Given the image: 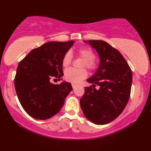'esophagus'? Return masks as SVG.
Wrapping results in <instances>:
<instances>
[{
    "mask_svg": "<svg viewBox=\"0 0 151 151\" xmlns=\"http://www.w3.org/2000/svg\"><path fill=\"white\" fill-rule=\"evenodd\" d=\"M72 86H73V88H75L77 86V85H76V84H75V83H72Z\"/></svg>",
    "mask_w": 151,
    "mask_h": 151,
    "instance_id": "34e87169",
    "label": "esophagus"
}]
</instances>
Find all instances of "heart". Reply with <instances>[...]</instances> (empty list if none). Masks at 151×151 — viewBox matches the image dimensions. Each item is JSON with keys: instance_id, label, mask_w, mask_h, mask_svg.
<instances>
[{"instance_id": "1", "label": "heart", "mask_w": 151, "mask_h": 151, "mask_svg": "<svg viewBox=\"0 0 151 151\" xmlns=\"http://www.w3.org/2000/svg\"><path fill=\"white\" fill-rule=\"evenodd\" d=\"M78 57L83 59L81 68H87L90 71H95L98 68V63L95 60V53L93 50L88 46H83L77 50ZM73 55L67 52L62 59V65L66 68L71 64ZM88 76V72L86 69L69 68L65 72V79L73 83H78Z\"/></svg>"}]
</instances>
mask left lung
I'll use <instances>...</instances> for the list:
<instances>
[{"instance_id": "1", "label": "left lung", "mask_w": 151, "mask_h": 151, "mask_svg": "<svg viewBox=\"0 0 151 151\" xmlns=\"http://www.w3.org/2000/svg\"><path fill=\"white\" fill-rule=\"evenodd\" d=\"M96 50L100 63L96 73L87 81L80 99L84 115L96 124L111 122L123 111L128 103L132 84V71L122 54L103 40L84 41ZM99 89L95 88L96 85Z\"/></svg>"}]
</instances>
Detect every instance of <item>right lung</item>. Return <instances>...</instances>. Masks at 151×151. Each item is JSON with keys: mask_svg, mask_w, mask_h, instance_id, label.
<instances>
[{"mask_svg": "<svg viewBox=\"0 0 151 151\" xmlns=\"http://www.w3.org/2000/svg\"><path fill=\"white\" fill-rule=\"evenodd\" d=\"M75 41L48 42L34 48L19 63L14 85L24 111L37 120H46L60 111L73 90L70 83L53 84L63 75L62 59Z\"/></svg>", "mask_w": 151, "mask_h": 151, "instance_id": "obj_1", "label": "right lung"}]
</instances>
